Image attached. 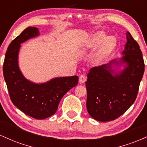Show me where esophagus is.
Wrapping results in <instances>:
<instances>
[{
    "label": "esophagus",
    "instance_id": "1",
    "mask_svg": "<svg viewBox=\"0 0 147 147\" xmlns=\"http://www.w3.org/2000/svg\"><path fill=\"white\" fill-rule=\"evenodd\" d=\"M86 81V76L84 75H80V77H79V82L80 84H83L84 82Z\"/></svg>",
    "mask_w": 147,
    "mask_h": 147
}]
</instances>
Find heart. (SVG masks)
<instances>
[{
	"instance_id": "heart-1",
	"label": "heart",
	"mask_w": 147,
	"mask_h": 147,
	"mask_svg": "<svg viewBox=\"0 0 147 147\" xmlns=\"http://www.w3.org/2000/svg\"><path fill=\"white\" fill-rule=\"evenodd\" d=\"M117 45V40L113 36H106V33L99 31L92 35L84 44L79 51L81 56L86 55L89 52L95 50L99 47L97 52L92 60L94 65H99L104 62L107 57L113 52Z\"/></svg>"
}]
</instances>
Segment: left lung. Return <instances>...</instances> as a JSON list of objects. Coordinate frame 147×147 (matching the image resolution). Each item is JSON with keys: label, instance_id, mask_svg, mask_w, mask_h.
Listing matches in <instances>:
<instances>
[{"label": "left lung", "instance_id": "8db88e82", "mask_svg": "<svg viewBox=\"0 0 147 147\" xmlns=\"http://www.w3.org/2000/svg\"><path fill=\"white\" fill-rule=\"evenodd\" d=\"M126 41L120 58L94 67L88 73L86 108L95 120L117 119L137 97L144 72V59L139 45L128 32Z\"/></svg>", "mask_w": 147, "mask_h": 147}]
</instances>
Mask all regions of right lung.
Returning a JSON list of instances; mask_svg holds the SVG:
<instances>
[{"instance_id":"right-lung-1","label":"right lung","mask_w":147,"mask_h":147,"mask_svg":"<svg viewBox=\"0 0 147 147\" xmlns=\"http://www.w3.org/2000/svg\"><path fill=\"white\" fill-rule=\"evenodd\" d=\"M39 30L29 27L11 42L3 63V75L11 102L25 114L43 119L56 113L64 95L78 84L79 77H55L45 83H34L24 77L18 66L21 44L39 36Z\"/></svg>"}]
</instances>
